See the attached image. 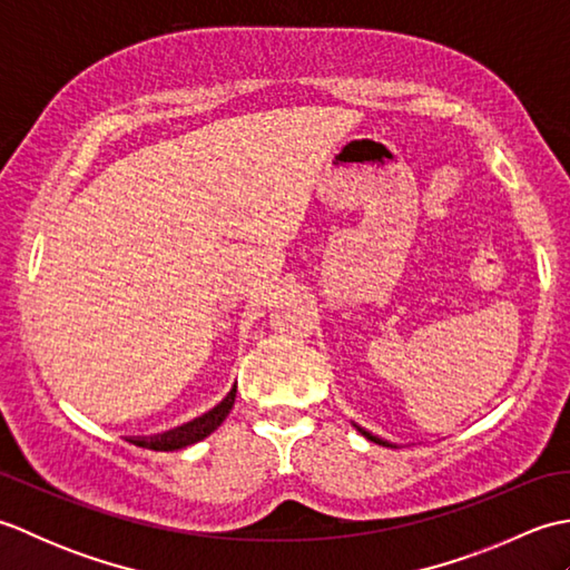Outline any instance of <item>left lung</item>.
<instances>
[{
	"label": "left lung",
	"mask_w": 570,
	"mask_h": 570,
	"mask_svg": "<svg viewBox=\"0 0 570 570\" xmlns=\"http://www.w3.org/2000/svg\"><path fill=\"white\" fill-rule=\"evenodd\" d=\"M353 426L362 433V435H365V439L367 441H372V443H380V445H392V448H396V443H390V441H386V439H380V435H374L372 431H367V429H362V426H357V423L353 421Z\"/></svg>",
	"instance_id": "left-lung-1"
}]
</instances>
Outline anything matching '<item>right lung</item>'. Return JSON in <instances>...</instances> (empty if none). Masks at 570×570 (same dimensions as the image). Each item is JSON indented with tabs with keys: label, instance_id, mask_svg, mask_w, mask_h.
<instances>
[{
	"label": "right lung",
	"instance_id": "1",
	"mask_svg": "<svg viewBox=\"0 0 570 570\" xmlns=\"http://www.w3.org/2000/svg\"><path fill=\"white\" fill-rule=\"evenodd\" d=\"M235 394H237V382L233 384V390L223 396V402L213 406L210 411H205L203 416L184 423V426H176L171 431H164L156 435H131L129 441L141 448H151V451H180V448L198 443L203 439H208V435L227 419L229 409L235 404Z\"/></svg>",
	"mask_w": 570,
	"mask_h": 570
}]
</instances>
